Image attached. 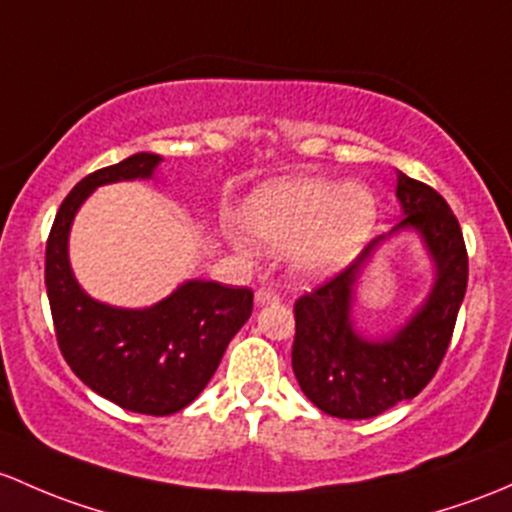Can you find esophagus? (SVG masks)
<instances>
[{
    "label": "esophagus",
    "instance_id": "1",
    "mask_svg": "<svg viewBox=\"0 0 512 512\" xmlns=\"http://www.w3.org/2000/svg\"><path fill=\"white\" fill-rule=\"evenodd\" d=\"M255 304H257V306L279 304V294L274 292L272 287H267V284H265V287H260V289H257V292H255Z\"/></svg>",
    "mask_w": 512,
    "mask_h": 512
}]
</instances>
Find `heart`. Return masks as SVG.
<instances>
[{
    "label": "heart",
    "mask_w": 512,
    "mask_h": 512,
    "mask_svg": "<svg viewBox=\"0 0 512 512\" xmlns=\"http://www.w3.org/2000/svg\"><path fill=\"white\" fill-rule=\"evenodd\" d=\"M240 228L255 247L282 252L304 279L346 270L378 225V198L363 181L282 176L252 188L240 203Z\"/></svg>",
    "instance_id": "1"
}]
</instances>
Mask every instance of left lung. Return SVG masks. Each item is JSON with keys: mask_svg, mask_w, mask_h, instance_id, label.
Instances as JSON below:
<instances>
[{"mask_svg": "<svg viewBox=\"0 0 512 512\" xmlns=\"http://www.w3.org/2000/svg\"><path fill=\"white\" fill-rule=\"evenodd\" d=\"M400 223L363 250L355 265L294 304L297 336L292 368L306 397L338 419H370L412 400L434 378L469 282V257L459 220L444 198L397 171ZM402 232L420 240L433 284L406 321L373 337L357 328V289L385 244Z\"/></svg>", "mask_w": 512, "mask_h": 512, "instance_id": "8db88e82", "label": "left lung"}]
</instances>
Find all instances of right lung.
I'll use <instances>...</instances> for the list:
<instances>
[{
	"instance_id": "1",
	"label": "right lung",
	"mask_w": 512,
	"mask_h": 512,
	"mask_svg": "<svg viewBox=\"0 0 512 512\" xmlns=\"http://www.w3.org/2000/svg\"><path fill=\"white\" fill-rule=\"evenodd\" d=\"M161 161L137 152L85 176L61 203L46 242V292L66 363L100 397L152 417L184 410L201 395L252 314L250 289L211 279H186L142 309L98 301L75 279L68 240L80 206L100 186L154 181Z\"/></svg>"
}]
</instances>
